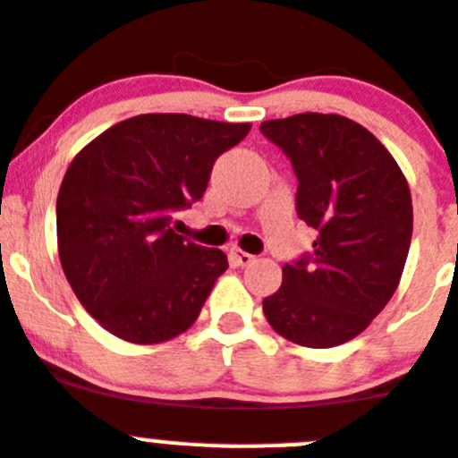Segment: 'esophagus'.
<instances>
[{
    "instance_id": "1",
    "label": "esophagus",
    "mask_w": 458,
    "mask_h": 458,
    "mask_svg": "<svg viewBox=\"0 0 458 458\" xmlns=\"http://www.w3.org/2000/svg\"><path fill=\"white\" fill-rule=\"evenodd\" d=\"M230 262H233L234 267H249L255 262V255L246 253V250L242 249H230Z\"/></svg>"
}]
</instances>
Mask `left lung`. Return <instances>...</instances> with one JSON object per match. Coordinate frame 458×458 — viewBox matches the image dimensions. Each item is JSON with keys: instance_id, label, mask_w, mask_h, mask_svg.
<instances>
[{"instance_id": "left-lung-1", "label": "left lung", "mask_w": 458, "mask_h": 458, "mask_svg": "<svg viewBox=\"0 0 458 458\" xmlns=\"http://www.w3.org/2000/svg\"><path fill=\"white\" fill-rule=\"evenodd\" d=\"M296 175V214L317 233L310 253L283 267L262 301L287 340L337 347L369 327L402 278L413 234L403 173L372 131L335 114H299L259 125Z\"/></svg>"}]
</instances>
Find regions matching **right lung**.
<instances>
[{
  "label": "right lung",
  "instance_id": "right-lung-1",
  "mask_svg": "<svg viewBox=\"0 0 458 458\" xmlns=\"http://www.w3.org/2000/svg\"><path fill=\"white\" fill-rule=\"evenodd\" d=\"M249 130L143 114L72 159L56 199L59 258L80 303L106 331L155 344L196 321L228 258L175 233L173 216L203 199L214 162Z\"/></svg>",
  "mask_w": 458,
  "mask_h": 458
}]
</instances>
